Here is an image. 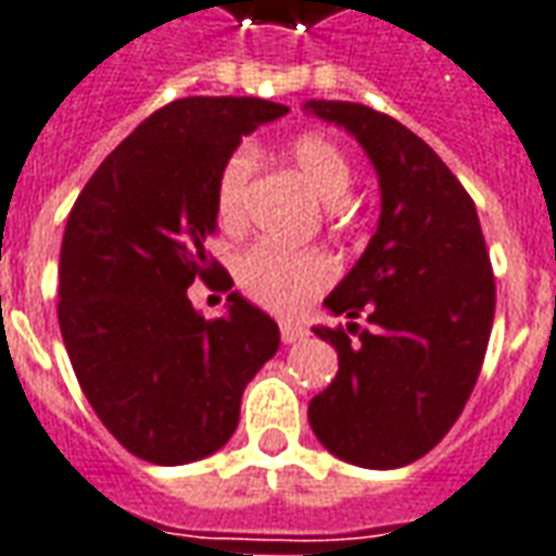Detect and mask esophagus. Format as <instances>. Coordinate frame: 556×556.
<instances>
[{"label": "esophagus", "instance_id": "34e87169", "mask_svg": "<svg viewBox=\"0 0 556 556\" xmlns=\"http://www.w3.org/2000/svg\"><path fill=\"white\" fill-rule=\"evenodd\" d=\"M279 336H282V341H286V344H295V341H301V338L307 336V329H304L301 323L282 319V323H279Z\"/></svg>", "mask_w": 556, "mask_h": 556}]
</instances>
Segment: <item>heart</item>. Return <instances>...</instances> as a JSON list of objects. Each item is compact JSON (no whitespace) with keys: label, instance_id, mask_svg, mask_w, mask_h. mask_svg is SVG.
<instances>
[{"label":"heart","instance_id":"1","mask_svg":"<svg viewBox=\"0 0 556 556\" xmlns=\"http://www.w3.org/2000/svg\"><path fill=\"white\" fill-rule=\"evenodd\" d=\"M289 163L295 165L298 175L307 181L326 205H338L348 197L354 168L348 163L344 150L323 138V135H301L289 144ZM252 175V156L240 150L233 153L218 175L215 187V215L227 233H237L245 227V187ZM237 282L245 295L274 311H292L314 298L319 289L329 286L336 277V264L329 255L316 249H286L277 242H252L233 264Z\"/></svg>","mask_w":556,"mask_h":556}]
</instances>
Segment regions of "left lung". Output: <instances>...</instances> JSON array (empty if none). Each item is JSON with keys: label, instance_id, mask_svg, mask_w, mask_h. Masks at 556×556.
Instances as JSON below:
<instances>
[{"label": "left lung", "instance_id": "left-lung-1", "mask_svg": "<svg viewBox=\"0 0 556 556\" xmlns=\"http://www.w3.org/2000/svg\"><path fill=\"white\" fill-rule=\"evenodd\" d=\"M304 110L344 125L381 187L378 230L326 298L332 314L354 323L314 329L338 351V375L311 400L307 418L338 458L403 468L450 433L477 384L495 316L486 240L468 190L406 125L351 101H307ZM356 315L370 319L369 330Z\"/></svg>", "mask_w": 556, "mask_h": 556}]
</instances>
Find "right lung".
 <instances>
[{"mask_svg":"<svg viewBox=\"0 0 556 556\" xmlns=\"http://www.w3.org/2000/svg\"><path fill=\"white\" fill-rule=\"evenodd\" d=\"M261 98H181L147 116L73 205L58 267V323L79 388L125 450L150 465L218 452L279 326L230 292L205 319L187 286H233L205 252L215 187L242 135L286 116Z\"/></svg>","mask_w":556,"mask_h":556,"instance_id":"add662e5","label":"right lung"}]
</instances>
